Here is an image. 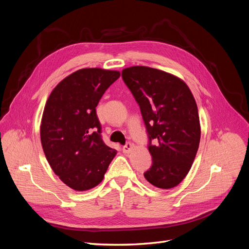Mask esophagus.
<instances>
[{
    "mask_svg": "<svg viewBox=\"0 0 249 249\" xmlns=\"http://www.w3.org/2000/svg\"><path fill=\"white\" fill-rule=\"evenodd\" d=\"M132 148H133V145L131 143H126V145L123 146L122 150H123V152L125 154H128V153H130L132 151Z\"/></svg>",
    "mask_w": 249,
    "mask_h": 249,
    "instance_id": "34e87169",
    "label": "esophagus"
}]
</instances>
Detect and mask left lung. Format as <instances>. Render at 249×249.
<instances>
[{"instance_id":"obj_1","label":"left lung","mask_w":249,"mask_h":249,"mask_svg":"<svg viewBox=\"0 0 249 249\" xmlns=\"http://www.w3.org/2000/svg\"><path fill=\"white\" fill-rule=\"evenodd\" d=\"M122 78L140 106L148 133L153 161L144 177L152 188L172 189L188 175L199 145L193 93L180 78L148 66L127 67Z\"/></svg>"}]
</instances>
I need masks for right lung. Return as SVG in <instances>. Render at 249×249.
I'll return each mask as SVG.
<instances>
[{"mask_svg":"<svg viewBox=\"0 0 249 249\" xmlns=\"http://www.w3.org/2000/svg\"><path fill=\"white\" fill-rule=\"evenodd\" d=\"M120 76L117 71L82 69L61 80L44 106L40 141L53 171L72 190L101 183L117 151L101 137L96 106Z\"/></svg>","mask_w":249,"mask_h":249,"instance_id":"1","label":"right lung"}]
</instances>
